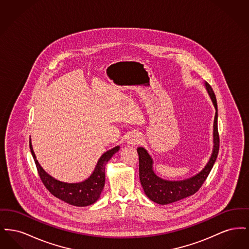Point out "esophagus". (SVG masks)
I'll return each instance as SVG.
<instances>
[{
  "instance_id": "obj_1",
  "label": "esophagus",
  "mask_w": 249,
  "mask_h": 249,
  "mask_svg": "<svg viewBox=\"0 0 249 249\" xmlns=\"http://www.w3.org/2000/svg\"><path fill=\"white\" fill-rule=\"evenodd\" d=\"M140 142H141V136L136 132L131 133L129 136L128 140H127V143H129L130 145H132V146L140 143Z\"/></svg>"
}]
</instances>
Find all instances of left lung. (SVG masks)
<instances>
[{"label":"left lung","mask_w":249,"mask_h":249,"mask_svg":"<svg viewBox=\"0 0 249 249\" xmlns=\"http://www.w3.org/2000/svg\"><path fill=\"white\" fill-rule=\"evenodd\" d=\"M204 87L210 96L215 109L213 125V150L206 165L201 172L190 178L171 181L160 178L156 175L153 168V159L143 147H138L139 155V178L144 194L156 203L169 204L180 201L196 193L211 172L219 150V136L217 131V105L215 95L211 86L204 82Z\"/></svg>","instance_id":"1"}]
</instances>
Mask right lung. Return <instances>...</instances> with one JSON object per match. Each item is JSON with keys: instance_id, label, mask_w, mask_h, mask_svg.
Returning a JSON list of instances; mask_svg holds the SVG:
<instances>
[{"instance_id": "add662e5", "label": "right lung", "mask_w": 249, "mask_h": 249, "mask_svg": "<svg viewBox=\"0 0 249 249\" xmlns=\"http://www.w3.org/2000/svg\"><path fill=\"white\" fill-rule=\"evenodd\" d=\"M119 145L115 146L114 148L102 155L95 166L94 171L89 176V178L78 183H67L51 177L40 165L36 159V153L34 151L30 138V149L34 157L38 174L42 182L50 191V193L55 197L74 206H88L98 201L105 187L107 163L113 157V155L119 151Z\"/></svg>"}]
</instances>
